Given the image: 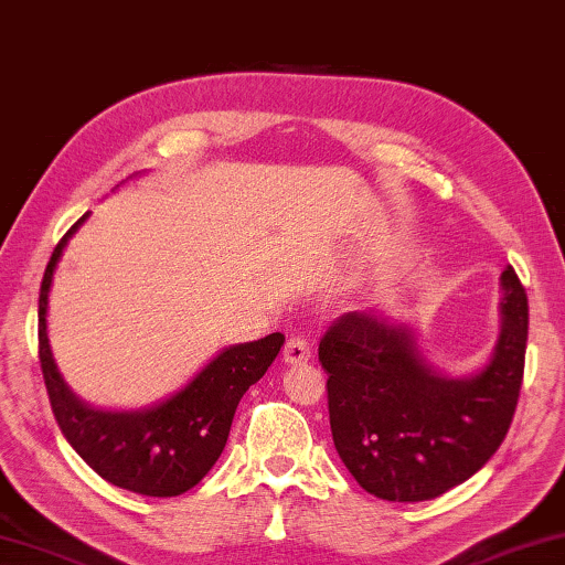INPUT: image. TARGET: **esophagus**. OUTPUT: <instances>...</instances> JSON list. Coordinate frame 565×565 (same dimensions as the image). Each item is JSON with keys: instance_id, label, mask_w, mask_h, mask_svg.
<instances>
[{"instance_id": "obj_1", "label": "esophagus", "mask_w": 565, "mask_h": 565, "mask_svg": "<svg viewBox=\"0 0 565 565\" xmlns=\"http://www.w3.org/2000/svg\"><path fill=\"white\" fill-rule=\"evenodd\" d=\"M311 361V345L306 338L301 335H294L286 341L284 345V363L286 365H301V363H309Z\"/></svg>"}]
</instances>
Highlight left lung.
Returning a JSON list of instances; mask_svg holds the SVG:
<instances>
[{
	"label": "left lung",
	"mask_w": 565,
	"mask_h": 565,
	"mask_svg": "<svg viewBox=\"0 0 565 565\" xmlns=\"http://www.w3.org/2000/svg\"><path fill=\"white\" fill-rule=\"evenodd\" d=\"M501 331L479 373L447 377L429 365L415 331L373 311L333 321L318 345L328 373L333 445L367 494L427 501L487 465L509 433L524 381L529 299L501 271Z\"/></svg>",
	"instance_id": "8db88e82"
}]
</instances>
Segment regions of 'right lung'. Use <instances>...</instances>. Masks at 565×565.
Instances as JSON below:
<instances>
[{
    "instance_id": "right-lung-1",
    "label": "right lung",
    "mask_w": 565,
    "mask_h": 565,
    "mask_svg": "<svg viewBox=\"0 0 565 565\" xmlns=\"http://www.w3.org/2000/svg\"><path fill=\"white\" fill-rule=\"evenodd\" d=\"M86 217L88 212L61 237L41 279L39 361L49 403L68 445L98 477L142 497H178L200 484L220 459L242 395L269 371L284 335L224 348L175 395L146 409L106 413L81 403L51 355L46 306L61 254Z\"/></svg>"
}]
</instances>
